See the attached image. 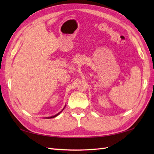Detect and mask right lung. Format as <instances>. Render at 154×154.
Here are the masks:
<instances>
[{
    "label": "right lung",
    "mask_w": 154,
    "mask_h": 154,
    "mask_svg": "<svg viewBox=\"0 0 154 154\" xmlns=\"http://www.w3.org/2000/svg\"><path fill=\"white\" fill-rule=\"evenodd\" d=\"M60 113H58V114H55V116H50V117H47V119H52V118H54V117H55V116H57V115H58V114H60Z\"/></svg>",
    "instance_id": "right-lung-1"
}]
</instances>
